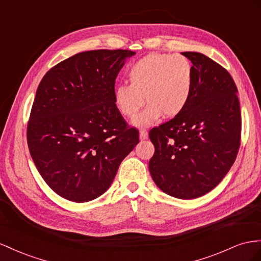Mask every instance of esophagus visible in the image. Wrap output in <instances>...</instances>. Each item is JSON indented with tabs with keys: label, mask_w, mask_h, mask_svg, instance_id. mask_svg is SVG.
<instances>
[{
	"label": "esophagus",
	"mask_w": 261,
	"mask_h": 261,
	"mask_svg": "<svg viewBox=\"0 0 261 261\" xmlns=\"http://www.w3.org/2000/svg\"><path fill=\"white\" fill-rule=\"evenodd\" d=\"M139 138L142 139V140L148 138V133H147L146 129H140L139 130Z\"/></svg>",
	"instance_id": "34e87169"
}]
</instances>
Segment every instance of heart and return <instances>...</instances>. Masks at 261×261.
I'll return each instance as SVG.
<instances>
[{
  "mask_svg": "<svg viewBox=\"0 0 261 261\" xmlns=\"http://www.w3.org/2000/svg\"><path fill=\"white\" fill-rule=\"evenodd\" d=\"M127 84H117L113 103L124 117L132 118L147 103L145 110L133 119L136 127H148L164 116H179L193 93L194 75L191 62L179 54H150L130 66Z\"/></svg>",
  "mask_w": 261,
  "mask_h": 261,
  "instance_id": "heart-1",
  "label": "heart"
}]
</instances>
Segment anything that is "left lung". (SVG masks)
Returning a JSON list of instances; mask_svg holds the SVG:
<instances>
[{"instance_id":"8db88e82","label":"left lung","mask_w":261,"mask_h":261,"mask_svg":"<svg viewBox=\"0 0 261 261\" xmlns=\"http://www.w3.org/2000/svg\"><path fill=\"white\" fill-rule=\"evenodd\" d=\"M182 55L193 65V93L179 116L149 132L154 146L149 171L161 191L191 200L213 190L233 166L242 117L227 70L203 54Z\"/></svg>"}]
</instances>
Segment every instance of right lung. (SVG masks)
Listing matches in <instances>:
<instances>
[{
    "label": "right lung",
    "instance_id": "obj_1",
    "mask_svg": "<svg viewBox=\"0 0 261 261\" xmlns=\"http://www.w3.org/2000/svg\"><path fill=\"white\" fill-rule=\"evenodd\" d=\"M132 50H90L51 68L36 91L27 144L37 170L61 198L92 201L111 187L138 142L113 103L115 79Z\"/></svg>",
    "mask_w": 261,
    "mask_h": 261
}]
</instances>
